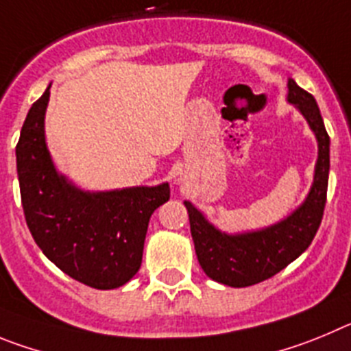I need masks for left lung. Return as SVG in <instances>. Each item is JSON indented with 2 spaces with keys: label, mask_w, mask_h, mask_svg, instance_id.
<instances>
[{
  "label": "left lung",
  "mask_w": 351,
  "mask_h": 351,
  "mask_svg": "<svg viewBox=\"0 0 351 351\" xmlns=\"http://www.w3.org/2000/svg\"><path fill=\"white\" fill-rule=\"evenodd\" d=\"M287 85V101L302 113L318 141L313 183L304 203L273 226L241 234H226L208 222L194 204L183 201L189 211L199 264L206 276L223 285L236 289L250 287L285 269L311 245L324 217L330 166L329 134L325 131L315 97L301 89L292 78H289Z\"/></svg>",
  "instance_id": "8db88e82"
}]
</instances>
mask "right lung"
I'll return each mask as SVG.
<instances>
[{
    "label": "right lung",
    "mask_w": 351,
    "mask_h": 351,
    "mask_svg": "<svg viewBox=\"0 0 351 351\" xmlns=\"http://www.w3.org/2000/svg\"><path fill=\"white\" fill-rule=\"evenodd\" d=\"M49 89L27 112L15 147L27 227L62 273L93 289H117L140 269L148 222L169 199V185L89 192L69 182L47 148Z\"/></svg>",
    "instance_id": "add662e5"
}]
</instances>
